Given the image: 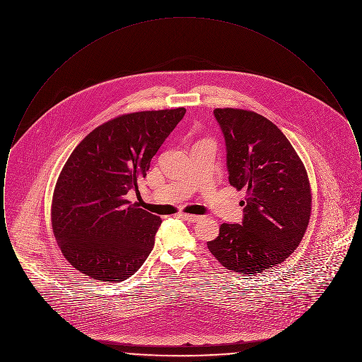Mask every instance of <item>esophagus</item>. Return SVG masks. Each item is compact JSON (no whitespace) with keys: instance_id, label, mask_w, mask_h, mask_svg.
Returning <instances> with one entry per match:
<instances>
[{"instance_id":"esophagus-1","label":"esophagus","mask_w":362,"mask_h":362,"mask_svg":"<svg viewBox=\"0 0 362 362\" xmlns=\"http://www.w3.org/2000/svg\"><path fill=\"white\" fill-rule=\"evenodd\" d=\"M182 217L189 223H197L202 218V216H197V214H182Z\"/></svg>"}]
</instances>
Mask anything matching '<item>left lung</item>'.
I'll use <instances>...</instances> for the list:
<instances>
[{
  "instance_id": "left-lung-1",
  "label": "left lung",
  "mask_w": 362,
  "mask_h": 362,
  "mask_svg": "<svg viewBox=\"0 0 362 362\" xmlns=\"http://www.w3.org/2000/svg\"><path fill=\"white\" fill-rule=\"evenodd\" d=\"M229 183L245 189L243 223L223 224L207 248L228 270L257 274L291 257L308 228L310 179L289 139L254 111L216 108Z\"/></svg>"
}]
</instances>
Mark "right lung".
Here are the masks:
<instances>
[{
    "label": "right lung",
    "instance_id": "1",
    "mask_svg": "<svg viewBox=\"0 0 362 362\" xmlns=\"http://www.w3.org/2000/svg\"><path fill=\"white\" fill-rule=\"evenodd\" d=\"M185 107L119 115L92 130L58 176L52 232L70 264L89 278L121 282L142 266L161 218L127 199Z\"/></svg>",
    "mask_w": 362,
    "mask_h": 362
}]
</instances>
